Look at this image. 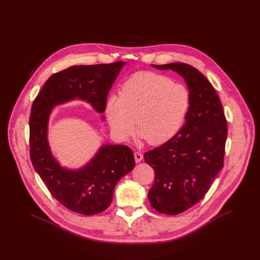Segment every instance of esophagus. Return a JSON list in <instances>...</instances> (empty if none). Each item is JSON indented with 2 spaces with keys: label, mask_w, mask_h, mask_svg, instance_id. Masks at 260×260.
Masks as SVG:
<instances>
[{
  "label": "esophagus",
  "mask_w": 260,
  "mask_h": 260,
  "mask_svg": "<svg viewBox=\"0 0 260 260\" xmlns=\"http://www.w3.org/2000/svg\"><path fill=\"white\" fill-rule=\"evenodd\" d=\"M134 156H135V160H136L137 164H138V162H141L142 159H143V155H142V153H140V152H135V153H134Z\"/></svg>",
  "instance_id": "obj_1"
}]
</instances>
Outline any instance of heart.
<instances>
[{
  "instance_id": "1",
  "label": "heart",
  "mask_w": 260,
  "mask_h": 260,
  "mask_svg": "<svg viewBox=\"0 0 260 260\" xmlns=\"http://www.w3.org/2000/svg\"><path fill=\"white\" fill-rule=\"evenodd\" d=\"M189 107V93L183 85L153 73L141 72L121 86L120 96L111 94L105 113L111 131L119 140L134 133L150 145H161L179 131Z\"/></svg>"
}]
</instances>
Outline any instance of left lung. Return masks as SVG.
I'll list each match as a JSON object with an SVG mask.
<instances>
[{"label":"left lung","instance_id":"left-lung-1","mask_svg":"<svg viewBox=\"0 0 260 260\" xmlns=\"http://www.w3.org/2000/svg\"><path fill=\"white\" fill-rule=\"evenodd\" d=\"M152 67L177 72L189 90L184 125L168 142L144 154L155 172L148 192L151 207L161 214L177 215L205 197L223 168L228 123L218 94L198 69L184 62Z\"/></svg>","mask_w":260,"mask_h":260}]
</instances>
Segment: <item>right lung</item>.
I'll return each instance as SVG.
<instances>
[{"label": "right lung", "mask_w": 260, "mask_h": 260, "mask_svg": "<svg viewBox=\"0 0 260 260\" xmlns=\"http://www.w3.org/2000/svg\"><path fill=\"white\" fill-rule=\"evenodd\" d=\"M124 64L125 61H116L70 67L51 75L32 103L29 116L32 167L53 198L73 212L94 215L105 211L112 202L117 182L134 169V153L125 145H103L83 168H62L53 157L47 139L50 113L54 106L78 99L103 114L108 93Z\"/></svg>", "instance_id": "right-lung-1"}]
</instances>
